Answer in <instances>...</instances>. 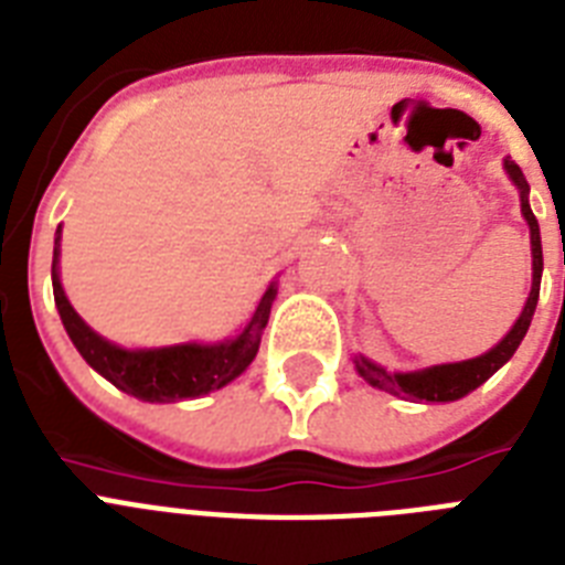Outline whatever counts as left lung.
<instances>
[{
	"label": "left lung",
	"instance_id": "8db88e82",
	"mask_svg": "<svg viewBox=\"0 0 565 565\" xmlns=\"http://www.w3.org/2000/svg\"><path fill=\"white\" fill-rule=\"evenodd\" d=\"M504 171L508 178L513 180V186L519 189V201H522V215L527 221V230H531V265H534V279H531V295L525 300V309L519 315V320L511 327V332L493 347L487 350L484 355H476V359L467 361H452V364H435V367L426 370H411V373H387L385 367H379L364 355H355V370L359 376H364V382H370L379 391L385 394H394L399 399H426V403H455L461 396L472 394L478 385H484L487 379L493 376L495 370L511 361V355L516 353V347L522 344L527 327H531V318H534L536 300H540V279H543V242H540V224H536L531 204H527V183L525 174L519 169L516 162L508 157L504 160Z\"/></svg>",
	"mask_w": 565,
	"mask_h": 565
}]
</instances>
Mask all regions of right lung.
<instances>
[{
	"mask_svg": "<svg viewBox=\"0 0 565 565\" xmlns=\"http://www.w3.org/2000/svg\"><path fill=\"white\" fill-rule=\"evenodd\" d=\"M52 288L54 306L61 311L63 329L72 338V344L84 355L89 367L102 373L107 382L137 396L142 403H178V399H195L210 391L230 385L242 376L247 364L259 353L262 329L268 327L270 303L277 297V282H270L256 306L254 318L236 338L218 341V344H174L157 347V350H125L110 344L107 338L81 320L72 303L63 295L61 286V227L54 236L52 256Z\"/></svg>",
	"mask_w": 565,
	"mask_h": 565,
	"instance_id": "add662e5",
	"label": "right lung"
}]
</instances>
